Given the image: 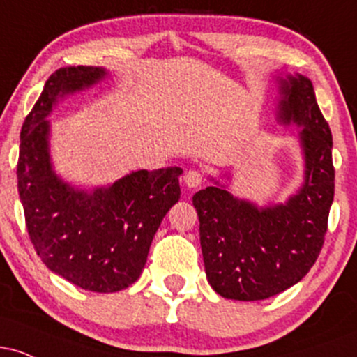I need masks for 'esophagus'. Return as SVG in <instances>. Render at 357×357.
Here are the masks:
<instances>
[{"instance_id":"34e87169","label":"esophagus","mask_w":357,"mask_h":357,"mask_svg":"<svg viewBox=\"0 0 357 357\" xmlns=\"http://www.w3.org/2000/svg\"><path fill=\"white\" fill-rule=\"evenodd\" d=\"M184 184H186L190 190H195V188H198L199 184H202V173L196 169H191L188 171L186 174H184Z\"/></svg>"}]
</instances>
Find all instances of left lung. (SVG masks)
Returning a JSON list of instances; mask_svg holds the SVG:
<instances>
[{
  "instance_id": "left-lung-1",
  "label": "left lung",
  "mask_w": 357,
  "mask_h": 357,
  "mask_svg": "<svg viewBox=\"0 0 357 357\" xmlns=\"http://www.w3.org/2000/svg\"><path fill=\"white\" fill-rule=\"evenodd\" d=\"M277 122L301 129L304 181L284 203L258 206L210 176L192 196L210 285L231 301H264L307 275L317 260L334 199L333 134L304 75H278ZM231 181V173L221 174Z\"/></svg>"
}]
</instances>
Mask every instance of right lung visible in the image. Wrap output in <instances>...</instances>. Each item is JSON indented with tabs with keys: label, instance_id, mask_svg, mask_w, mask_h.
Masks as SVG:
<instances>
[{
	"label": "right lung",
	"instance_id": "right-lung-1",
	"mask_svg": "<svg viewBox=\"0 0 357 357\" xmlns=\"http://www.w3.org/2000/svg\"><path fill=\"white\" fill-rule=\"evenodd\" d=\"M102 67H68L45 84L24 119L18 192L31 243L56 275L90 292L110 294L132 285L171 206L179 202L181 167L139 169L117 181L79 188L55 171L48 116L67 97L107 79Z\"/></svg>",
	"mask_w": 357,
	"mask_h": 357
}]
</instances>
